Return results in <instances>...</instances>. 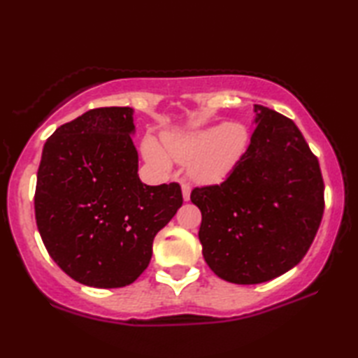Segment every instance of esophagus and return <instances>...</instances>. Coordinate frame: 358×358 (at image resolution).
<instances>
[{
	"mask_svg": "<svg viewBox=\"0 0 358 358\" xmlns=\"http://www.w3.org/2000/svg\"><path fill=\"white\" fill-rule=\"evenodd\" d=\"M181 192H183V201H189V196H191V186L183 183L181 185Z\"/></svg>",
	"mask_w": 358,
	"mask_h": 358,
	"instance_id": "obj_1",
	"label": "esophagus"
}]
</instances>
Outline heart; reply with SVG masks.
Instances as JSON below:
<instances>
[{
    "label": "heart",
    "mask_w": 358,
    "mask_h": 358,
    "mask_svg": "<svg viewBox=\"0 0 358 358\" xmlns=\"http://www.w3.org/2000/svg\"><path fill=\"white\" fill-rule=\"evenodd\" d=\"M250 134L245 124H213L181 136H166L164 145L175 161L191 162L189 173L205 185H216L226 180L245 155ZM143 155L161 171L171 169V159L151 138L143 142Z\"/></svg>",
    "instance_id": "b5f03b06"
}]
</instances>
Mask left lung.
<instances>
[{
  "label": "left lung",
  "instance_id": "left-lung-1",
  "mask_svg": "<svg viewBox=\"0 0 358 358\" xmlns=\"http://www.w3.org/2000/svg\"><path fill=\"white\" fill-rule=\"evenodd\" d=\"M250 147L221 185L194 187L202 213L199 240L224 281L259 284L305 257L324 215L317 157L292 120L254 106Z\"/></svg>",
  "mask_w": 358,
  "mask_h": 358
}]
</instances>
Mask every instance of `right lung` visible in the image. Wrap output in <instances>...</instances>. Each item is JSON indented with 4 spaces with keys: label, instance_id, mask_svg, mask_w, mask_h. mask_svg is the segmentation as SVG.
I'll return each mask as SVG.
<instances>
[{
    "label": "right lung",
    "instance_id": "right-lung-1",
    "mask_svg": "<svg viewBox=\"0 0 358 358\" xmlns=\"http://www.w3.org/2000/svg\"><path fill=\"white\" fill-rule=\"evenodd\" d=\"M134 108L85 112L47 138L34 194L47 252L72 280L113 289L147 268L156 234L183 203L178 183L143 185Z\"/></svg>",
    "mask_w": 358,
    "mask_h": 358
}]
</instances>
